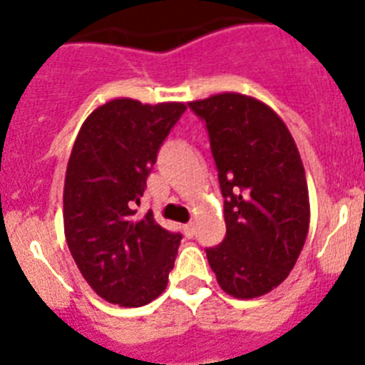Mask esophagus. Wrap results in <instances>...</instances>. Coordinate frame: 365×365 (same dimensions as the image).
Returning <instances> with one entry per match:
<instances>
[{
  "label": "esophagus",
  "instance_id": "esophagus-1",
  "mask_svg": "<svg viewBox=\"0 0 365 365\" xmlns=\"http://www.w3.org/2000/svg\"><path fill=\"white\" fill-rule=\"evenodd\" d=\"M182 230H185L186 237H193V234H195V225H193V222H188V225L182 227Z\"/></svg>",
  "mask_w": 365,
  "mask_h": 365
}]
</instances>
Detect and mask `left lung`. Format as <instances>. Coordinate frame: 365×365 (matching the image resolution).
Segmentation results:
<instances>
[{
  "instance_id": "obj_1",
  "label": "left lung",
  "mask_w": 365,
  "mask_h": 365,
  "mask_svg": "<svg viewBox=\"0 0 365 365\" xmlns=\"http://www.w3.org/2000/svg\"><path fill=\"white\" fill-rule=\"evenodd\" d=\"M188 106L206 124L225 199L227 235L206 248L208 263L227 294H267L289 276L309 232V190L294 138L252 96L222 93Z\"/></svg>"
}]
</instances>
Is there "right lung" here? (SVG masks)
<instances>
[{"mask_svg": "<svg viewBox=\"0 0 365 365\" xmlns=\"http://www.w3.org/2000/svg\"><path fill=\"white\" fill-rule=\"evenodd\" d=\"M186 111L182 102L115 98L86 118L63 186L67 247L93 291L120 307L163 294L182 235L148 212L137 217L146 179L164 138Z\"/></svg>", "mask_w": 365, "mask_h": 365, "instance_id": "right-lung-1", "label": "right lung"}]
</instances>
